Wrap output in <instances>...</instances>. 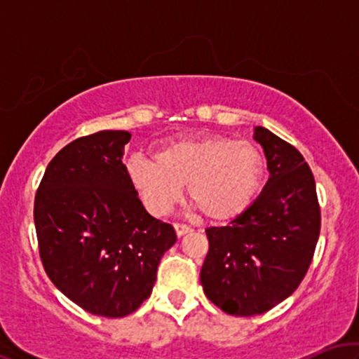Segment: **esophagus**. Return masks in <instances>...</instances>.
<instances>
[{
  "label": "esophagus",
  "mask_w": 359,
  "mask_h": 359,
  "mask_svg": "<svg viewBox=\"0 0 359 359\" xmlns=\"http://www.w3.org/2000/svg\"><path fill=\"white\" fill-rule=\"evenodd\" d=\"M174 229H175L177 236H184V234H187V233L192 231L191 226H187V224H179V222H175Z\"/></svg>",
  "instance_id": "obj_1"
}]
</instances>
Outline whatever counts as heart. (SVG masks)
I'll use <instances>...</instances> for the list:
<instances>
[{
    "instance_id": "heart-1",
    "label": "heart",
    "mask_w": 359,
    "mask_h": 359,
    "mask_svg": "<svg viewBox=\"0 0 359 359\" xmlns=\"http://www.w3.org/2000/svg\"><path fill=\"white\" fill-rule=\"evenodd\" d=\"M125 168L131 187L155 216L179 203L185 185L194 209L216 222L248 211L266 177L258 147L226 137L179 138L160 147L154 162L133 155Z\"/></svg>"
}]
</instances>
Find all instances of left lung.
Listing matches in <instances>:
<instances>
[{
  "label": "left lung",
  "mask_w": 359,
  "mask_h": 359,
  "mask_svg": "<svg viewBox=\"0 0 359 359\" xmlns=\"http://www.w3.org/2000/svg\"><path fill=\"white\" fill-rule=\"evenodd\" d=\"M255 140L266 156L269 182L251 208L228 226L205 229L204 294L226 314H263L297 290L320 233L311 167L295 147L263 126Z\"/></svg>",
  "instance_id": "obj_1"
}]
</instances>
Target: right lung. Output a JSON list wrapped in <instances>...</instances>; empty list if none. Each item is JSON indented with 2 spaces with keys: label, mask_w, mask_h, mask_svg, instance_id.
<instances>
[{
  "label": "right lung",
  "mask_w": 359,
  "mask_h": 359,
  "mask_svg": "<svg viewBox=\"0 0 359 359\" xmlns=\"http://www.w3.org/2000/svg\"><path fill=\"white\" fill-rule=\"evenodd\" d=\"M128 131L104 130L65 145L35 194L40 259L65 297L101 317H125L150 297L177 236L147 212L128 180Z\"/></svg>",
  "instance_id": "obj_1"
}]
</instances>
